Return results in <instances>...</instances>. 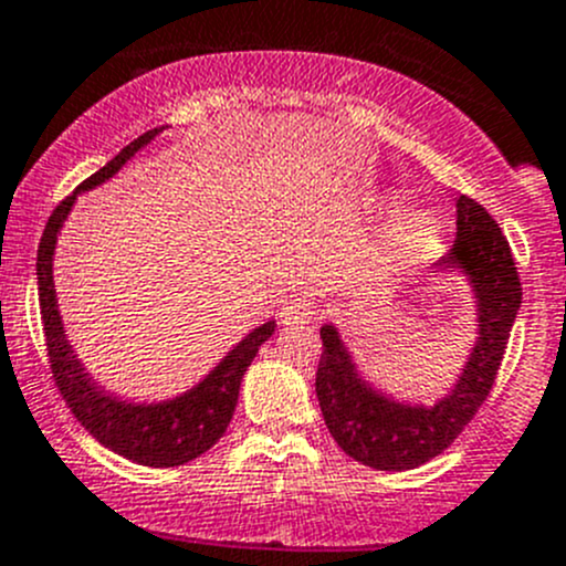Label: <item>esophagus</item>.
I'll return each mask as SVG.
<instances>
[{
	"mask_svg": "<svg viewBox=\"0 0 566 566\" xmlns=\"http://www.w3.org/2000/svg\"><path fill=\"white\" fill-rule=\"evenodd\" d=\"M279 318H282L284 326H307L310 321L315 318L313 298H307V295H295V298H290L287 304H284Z\"/></svg>",
	"mask_w": 566,
	"mask_h": 566,
	"instance_id": "1",
	"label": "esophagus"
}]
</instances>
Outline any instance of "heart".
I'll return each instance as SVG.
<instances>
[{
  "mask_svg": "<svg viewBox=\"0 0 566 566\" xmlns=\"http://www.w3.org/2000/svg\"><path fill=\"white\" fill-rule=\"evenodd\" d=\"M427 234H430L427 218H421L416 211H402V214H396L388 223L385 245H388L390 251H408V248H416L419 242H424Z\"/></svg>",
  "mask_w": 566,
  "mask_h": 566,
  "instance_id": "obj_1",
  "label": "heart"
}]
</instances>
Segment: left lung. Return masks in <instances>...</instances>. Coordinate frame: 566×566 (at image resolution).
Instances as JSON below:
<instances>
[{"label": "left lung", "mask_w": 566, "mask_h": 566, "mask_svg": "<svg viewBox=\"0 0 566 566\" xmlns=\"http://www.w3.org/2000/svg\"><path fill=\"white\" fill-rule=\"evenodd\" d=\"M458 271L472 290L474 343L452 388L436 405L405 402L377 388L357 366L335 324L321 326L318 394L326 427L348 458L379 472H405L441 455L474 419L503 363L522 304L509 240L497 220L472 198H458L455 245L432 273Z\"/></svg>", "instance_id": "1"}]
</instances>
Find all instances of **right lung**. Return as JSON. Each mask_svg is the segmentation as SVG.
Instances as JSON below:
<instances>
[{
	"mask_svg": "<svg viewBox=\"0 0 566 566\" xmlns=\"http://www.w3.org/2000/svg\"><path fill=\"white\" fill-rule=\"evenodd\" d=\"M161 130L164 125L142 134L139 139H134L128 147L116 153L103 170L94 172L66 200H61V206L52 211L44 237L39 242L35 276H39V304L52 377H55L57 390L72 408L75 419L116 455L142 463V467L170 469L195 461L223 438L226 427L234 416L242 377H245L248 366L256 357L259 346L273 335L276 321L271 318L248 332L218 366L184 394L172 396V399H161V402H130V399L111 394L103 385L94 382V377L86 371L72 343L66 340L61 310H57L55 276H52L57 237H61L69 211L77 203V195L114 178Z\"/></svg>",
	"mask_w": 566,
	"mask_h": 566,
	"instance_id": "right-lung-1",
	"label": "right lung"
}]
</instances>
